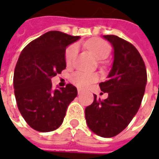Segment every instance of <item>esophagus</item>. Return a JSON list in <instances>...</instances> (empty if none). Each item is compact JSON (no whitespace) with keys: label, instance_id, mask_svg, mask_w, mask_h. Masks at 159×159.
<instances>
[{"label":"esophagus","instance_id":"obj_1","mask_svg":"<svg viewBox=\"0 0 159 159\" xmlns=\"http://www.w3.org/2000/svg\"><path fill=\"white\" fill-rule=\"evenodd\" d=\"M78 94H79V95H81V94H82V90H80V89H78Z\"/></svg>","mask_w":159,"mask_h":159}]
</instances>
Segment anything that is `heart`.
Here are the masks:
<instances>
[{
	"label": "heart",
	"mask_w": 159,
	"mask_h": 159,
	"mask_svg": "<svg viewBox=\"0 0 159 159\" xmlns=\"http://www.w3.org/2000/svg\"><path fill=\"white\" fill-rule=\"evenodd\" d=\"M87 48L92 53L95 57L98 59H104L108 57L109 53L111 51V47L102 40H93L87 43ZM78 53V46L76 44H72L67 48L65 51V62L67 64H70L74 58L76 57ZM98 80V76L95 73H88L82 71H76L74 72L71 77L70 80L76 87L80 89H86L89 87Z\"/></svg>",
	"instance_id": "1"
}]
</instances>
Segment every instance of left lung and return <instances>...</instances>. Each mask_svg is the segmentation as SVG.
Returning a JSON list of instances; mask_svg holds the SVG:
<instances>
[{"instance_id":"1","label":"left lung","mask_w":159,"mask_h":159,"mask_svg":"<svg viewBox=\"0 0 159 159\" xmlns=\"http://www.w3.org/2000/svg\"><path fill=\"white\" fill-rule=\"evenodd\" d=\"M113 48V62L107 80L99 84L105 100L97 99L85 109L89 129L104 138L122 132L137 113L145 92L147 71L135 47L116 35H103Z\"/></svg>"}]
</instances>
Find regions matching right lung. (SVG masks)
I'll return each instance as SVG.
<instances>
[{
    "instance_id": "add662e5",
    "label": "right lung",
    "mask_w": 159,
    "mask_h": 159,
    "mask_svg": "<svg viewBox=\"0 0 159 159\" xmlns=\"http://www.w3.org/2000/svg\"><path fill=\"white\" fill-rule=\"evenodd\" d=\"M80 38L50 31L30 42L19 56L14 71L16 101L23 118L36 131L57 129L78 95L71 84L53 89L51 79L65 69L66 48Z\"/></svg>"
}]
</instances>
